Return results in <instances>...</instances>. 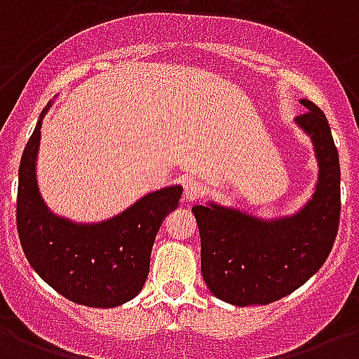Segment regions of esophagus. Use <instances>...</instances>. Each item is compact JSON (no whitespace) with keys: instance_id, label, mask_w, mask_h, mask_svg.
Wrapping results in <instances>:
<instances>
[{"instance_id":"obj_1","label":"esophagus","mask_w":359,"mask_h":359,"mask_svg":"<svg viewBox=\"0 0 359 359\" xmlns=\"http://www.w3.org/2000/svg\"><path fill=\"white\" fill-rule=\"evenodd\" d=\"M203 193H205V187L196 180H189L183 185V200H187V202H194L198 198H202Z\"/></svg>"}]
</instances>
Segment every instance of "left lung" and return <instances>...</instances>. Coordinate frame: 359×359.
Segmentation results:
<instances>
[{"label":"left lung","mask_w":359,"mask_h":359,"mask_svg":"<svg viewBox=\"0 0 359 359\" xmlns=\"http://www.w3.org/2000/svg\"><path fill=\"white\" fill-rule=\"evenodd\" d=\"M294 118L313 142L319 177L297 213L259 219L220 203L194 205L202 241V276L209 291L233 306L276 302L308 282L334 246L341 211L339 154L328 120L313 102Z\"/></svg>","instance_id":"1"}]
</instances>
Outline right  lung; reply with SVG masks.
I'll return each instance as SVG.
<instances>
[{"mask_svg": "<svg viewBox=\"0 0 359 359\" xmlns=\"http://www.w3.org/2000/svg\"><path fill=\"white\" fill-rule=\"evenodd\" d=\"M40 113L18 170L16 222L25 257L57 293L90 308H116L142 291L163 220L177 208L182 185L148 193L102 222H74L46 205L36 182Z\"/></svg>", "mask_w": 359, "mask_h": 359, "instance_id": "obj_1", "label": "right lung"}]
</instances>
